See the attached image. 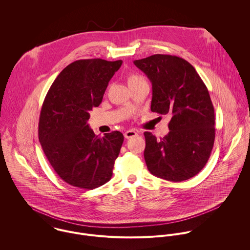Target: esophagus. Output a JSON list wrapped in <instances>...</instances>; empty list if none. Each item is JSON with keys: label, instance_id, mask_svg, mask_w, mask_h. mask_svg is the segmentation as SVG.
<instances>
[{"label": "esophagus", "instance_id": "34e87169", "mask_svg": "<svg viewBox=\"0 0 250 250\" xmlns=\"http://www.w3.org/2000/svg\"><path fill=\"white\" fill-rule=\"evenodd\" d=\"M138 135V133L135 131V130H129V131H127V132H125L124 133V137H125V139H131V138H133V137H135V136H137Z\"/></svg>", "mask_w": 250, "mask_h": 250}]
</instances>
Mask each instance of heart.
Instances as JSON below:
<instances>
[{
  "mask_svg": "<svg viewBox=\"0 0 250 250\" xmlns=\"http://www.w3.org/2000/svg\"><path fill=\"white\" fill-rule=\"evenodd\" d=\"M141 80H143V79L142 77H140V76H137V75H130V76L128 77V83L131 84V83H135V82H138V81H141Z\"/></svg>",
  "mask_w": 250,
  "mask_h": 250,
  "instance_id": "b5f03b06",
  "label": "heart"
}]
</instances>
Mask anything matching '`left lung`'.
<instances>
[{"mask_svg": "<svg viewBox=\"0 0 250 250\" xmlns=\"http://www.w3.org/2000/svg\"><path fill=\"white\" fill-rule=\"evenodd\" d=\"M152 83L151 110L168 114L169 133L157 140L145 132L144 160L156 177L181 182L208 162L214 142V110L194 67L176 56L153 55L134 62Z\"/></svg>", "mask_w": 250, "mask_h": 250, "instance_id": "1", "label": "left lung"}]
</instances>
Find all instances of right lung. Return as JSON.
<instances>
[{
  "instance_id": "obj_1",
  "label": "right lung",
  "mask_w": 250,
  "mask_h": 250,
  "mask_svg": "<svg viewBox=\"0 0 250 250\" xmlns=\"http://www.w3.org/2000/svg\"><path fill=\"white\" fill-rule=\"evenodd\" d=\"M121 64L102 59L76 61L59 74L45 97L39 142L57 174L76 188L93 189L111 178L124 137L118 131L98 137L87 121Z\"/></svg>"
}]
</instances>
